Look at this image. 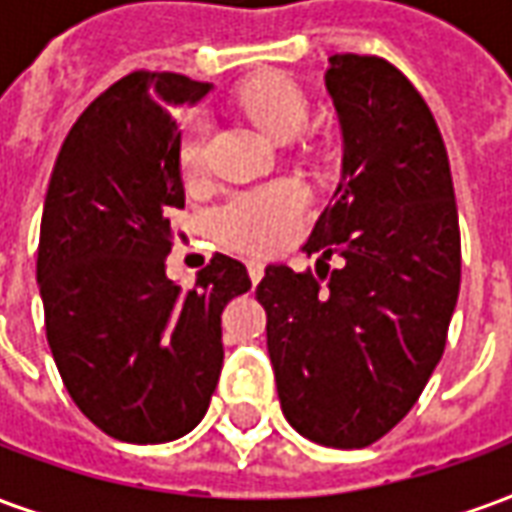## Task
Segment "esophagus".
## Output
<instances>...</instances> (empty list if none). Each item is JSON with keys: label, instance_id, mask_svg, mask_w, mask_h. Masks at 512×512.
Masks as SVG:
<instances>
[{"label": "esophagus", "instance_id": "1", "mask_svg": "<svg viewBox=\"0 0 512 512\" xmlns=\"http://www.w3.org/2000/svg\"><path fill=\"white\" fill-rule=\"evenodd\" d=\"M246 268H249V277H252V282H255V285L260 282V279H263V274H266V263H263V260H255V257L246 263Z\"/></svg>", "mask_w": 512, "mask_h": 512}]
</instances>
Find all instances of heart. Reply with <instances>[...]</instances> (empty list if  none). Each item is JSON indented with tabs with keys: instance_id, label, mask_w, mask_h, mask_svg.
Wrapping results in <instances>:
<instances>
[{
	"instance_id": "1",
	"label": "heart",
	"mask_w": 512,
	"mask_h": 512,
	"mask_svg": "<svg viewBox=\"0 0 512 512\" xmlns=\"http://www.w3.org/2000/svg\"><path fill=\"white\" fill-rule=\"evenodd\" d=\"M238 104L271 139L279 142L299 134L310 115L307 95L301 93L299 84L282 73H260L246 79L238 87ZM205 134H208L205 115H191L180 128L178 169L186 183L202 175ZM304 213H307V202L299 186L290 180H274L230 194L213 213V230L233 249L249 255H266L285 246L299 233Z\"/></svg>"
}]
</instances>
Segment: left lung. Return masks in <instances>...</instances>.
<instances>
[{
  "label": "left lung",
  "instance_id": "obj_1",
  "mask_svg": "<svg viewBox=\"0 0 512 512\" xmlns=\"http://www.w3.org/2000/svg\"><path fill=\"white\" fill-rule=\"evenodd\" d=\"M343 178L304 244L318 268L268 266L255 296L282 414L310 441L367 447L417 403L461 288L450 158L417 87L392 62L329 57ZM343 256L329 269L326 259Z\"/></svg>",
  "mask_w": 512,
  "mask_h": 512
}]
</instances>
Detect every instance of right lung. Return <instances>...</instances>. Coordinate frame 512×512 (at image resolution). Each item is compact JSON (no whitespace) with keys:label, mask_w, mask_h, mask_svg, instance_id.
Instances as JSON below:
<instances>
[{"label":"right lung","mask_w":512,"mask_h":512,"mask_svg":"<svg viewBox=\"0 0 512 512\" xmlns=\"http://www.w3.org/2000/svg\"><path fill=\"white\" fill-rule=\"evenodd\" d=\"M208 90L180 73L123 76L73 123L43 202L38 285L51 354L84 417L128 444L197 428L222 373V310L252 288L227 255H213L191 290L164 266L186 202L169 109Z\"/></svg>","instance_id":"add662e5"}]
</instances>
